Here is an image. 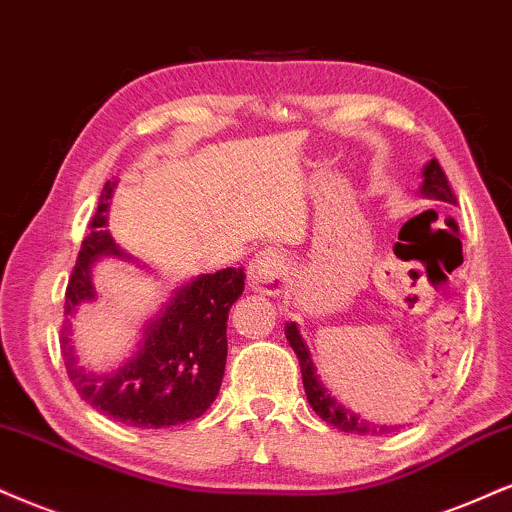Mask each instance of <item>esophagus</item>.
<instances>
[{
	"instance_id": "34e87169",
	"label": "esophagus",
	"mask_w": 512,
	"mask_h": 512,
	"mask_svg": "<svg viewBox=\"0 0 512 512\" xmlns=\"http://www.w3.org/2000/svg\"><path fill=\"white\" fill-rule=\"evenodd\" d=\"M283 272H286V257L276 248H262L252 257L248 267V286L252 291L274 293L281 286Z\"/></svg>"
}]
</instances>
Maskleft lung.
<instances>
[{
  "mask_svg": "<svg viewBox=\"0 0 512 512\" xmlns=\"http://www.w3.org/2000/svg\"><path fill=\"white\" fill-rule=\"evenodd\" d=\"M424 183H422V193L427 197H436V200L443 202H453L455 205V195L451 183H448L446 174H443L441 164L432 159L427 166H424ZM286 338L291 343V348L295 350L300 360V372H303V386L307 393V403L312 405V410L322 417L324 422H329L331 427L341 429V432H357V434H381L386 432L389 427H379V424H369L365 420L350 412L348 408H343L341 403H336V398L331 396L329 391L324 389V384L317 377V369L312 365L310 350H307L303 336H300L298 326L293 322L286 324Z\"/></svg>",
  "mask_w": 512,
  "mask_h": 512,
  "instance_id": "1",
  "label": "left lung"
}]
</instances>
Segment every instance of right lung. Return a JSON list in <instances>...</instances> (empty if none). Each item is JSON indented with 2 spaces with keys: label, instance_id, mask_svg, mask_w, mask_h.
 Returning <instances> with one entry per match:
<instances>
[{
  "label": "right lung",
  "instance_id": "obj_1",
  "mask_svg": "<svg viewBox=\"0 0 512 512\" xmlns=\"http://www.w3.org/2000/svg\"><path fill=\"white\" fill-rule=\"evenodd\" d=\"M112 190V181L104 183L100 205L90 219V233L80 245L76 267L66 286V317L73 315L83 300L95 298L90 279L92 262L102 255L126 257L109 236L104 217ZM243 288V267L202 274L186 283L159 319L147 326L138 353L114 374L104 377L78 367L66 319L61 329V350L66 372L80 398L114 420L143 429L174 427L205 415L219 396L229 353L226 319Z\"/></svg>",
  "mask_w": 512,
  "mask_h": 512
}]
</instances>
